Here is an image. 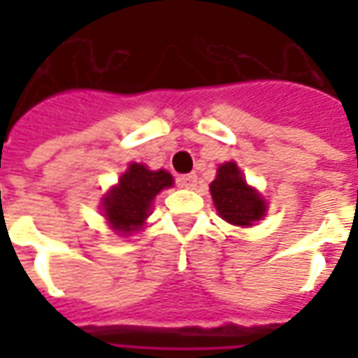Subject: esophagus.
I'll list each match as a JSON object with an SVG mask.
<instances>
[{"instance_id": "obj_1", "label": "esophagus", "mask_w": 358, "mask_h": 358, "mask_svg": "<svg viewBox=\"0 0 358 358\" xmlns=\"http://www.w3.org/2000/svg\"><path fill=\"white\" fill-rule=\"evenodd\" d=\"M178 184L182 187H187V189H194L197 186V174H184V176H180L178 178Z\"/></svg>"}]
</instances>
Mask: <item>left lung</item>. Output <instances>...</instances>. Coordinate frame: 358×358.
Segmentation results:
<instances>
[{"mask_svg": "<svg viewBox=\"0 0 358 358\" xmlns=\"http://www.w3.org/2000/svg\"><path fill=\"white\" fill-rule=\"evenodd\" d=\"M209 189L218 215L230 224L249 228L266 213V201L245 182L243 172L234 161L218 166L217 178L210 182Z\"/></svg>", "mask_w": 358, "mask_h": 358, "instance_id": "8db88e82", "label": "left lung"}]
</instances>
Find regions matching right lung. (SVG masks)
<instances>
[{
	"instance_id": "1",
	"label": "right lung",
	"mask_w": 358,
	"mask_h": 358,
	"mask_svg": "<svg viewBox=\"0 0 358 358\" xmlns=\"http://www.w3.org/2000/svg\"><path fill=\"white\" fill-rule=\"evenodd\" d=\"M174 184L171 172L149 171L145 164L130 163L128 171L118 178L101 199L103 217L120 236L140 230L151 215V205L159 192Z\"/></svg>"
}]
</instances>
